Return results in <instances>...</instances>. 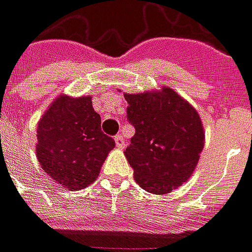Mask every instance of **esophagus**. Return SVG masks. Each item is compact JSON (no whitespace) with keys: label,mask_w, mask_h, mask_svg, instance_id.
<instances>
[{"label":"esophagus","mask_w":252,"mask_h":252,"mask_svg":"<svg viewBox=\"0 0 252 252\" xmlns=\"http://www.w3.org/2000/svg\"><path fill=\"white\" fill-rule=\"evenodd\" d=\"M115 142H116V147L124 148V144H126V142H124V139H123V136H121V135H117V136H115Z\"/></svg>","instance_id":"esophagus-1"}]
</instances>
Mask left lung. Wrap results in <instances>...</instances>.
Segmentation results:
<instances>
[{
	"label": "left lung",
	"mask_w": 252,
	"mask_h": 252,
	"mask_svg": "<svg viewBox=\"0 0 252 252\" xmlns=\"http://www.w3.org/2000/svg\"><path fill=\"white\" fill-rule=\"evenodd\" d=\"M135 135L126 157L143 189L166 194L189 180L205 143L200 115L170 88L124 93Z\"/></svg>",
	"instance_id": "obj_1"
}]
</instances>
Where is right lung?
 Listing matches in <instances>:
<instances>
[{
  "mask_svg": "<svg viewBox=\"0 0 252 252\" xmlns=\"http://www.w3.org/2000/svg\"><path fill=\"white\" fill-rule=\"evenodd\" d=\"M115 140L101 131L92 97L59 95L37 124L36 157L52 180L79 190L98 177Z\"/></svg>",
  "mask_w": 252,
  "mask_h": 252,
  "instance_id": "right-lung-1",
  "label": "right lung"
}]
</instances>
